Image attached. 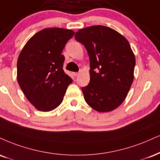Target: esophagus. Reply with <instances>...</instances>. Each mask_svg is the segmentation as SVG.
Wrapping results in <instances>:
<instances>
[{
	"instance_id": "1",
	"label": "esophagus",
	"mask_w": 160,
	"mask_h": 160,
	"mask_svg": "<svg viewBox=\"0 0 160 160\" xmlns=\"http://www.w3.org/2000/svg\"><path fill=\"white\" fill-rule=\"evenodd\" d=\"M73 75H74V77L78 76V75H79V72H74V73H73Z\"/></svg>"
}]
</instances>
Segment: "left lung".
<instances>
[{
	"instance_id": "8db88e82",
	"label": "left lung",
	"mask_w": 160,
	"mask_h": 160,
	"mask_svg": "<svg viewBox=\"0 0 160 160\" xmlns=\"http://www.w3.org/2000/svg\"><path fill=\"white\" fill-rule=\"evenodd\" d=\"M74 37L89 57L90 82L82 87L84 99L98 112L114 110L126 98L133 81L136 59L130 43L102 25L80 29Z\"/></svg>"
}]
</instances>
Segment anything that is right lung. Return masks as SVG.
<instances>
[{
    "label": "right lung",
    "mask_w": 160,
    "mask_h": 160,
    "mask_svg": "<svg viewBox=\"0 0 160 160\" xmlns=\"http://www.w3.org/2000/svg\"><path fill=\"white\" fill-rule=\"evenodd\" d=\"M74 35L72 30L46 28L30 38L17 62V80L24 95L38 110L57 108L72 79L63 70L62 54L67 42Z\"/></svg>",
    "instance_id": "obj_1"
}]
</instances>
